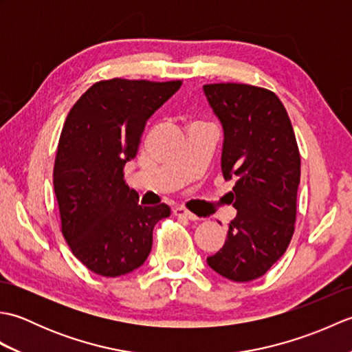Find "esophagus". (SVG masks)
<instances>
[{"mask_svg": "<svg viewBox=\"0 0 352 352\" xmlns=\"http://www.w3.org/2000/svg\"><path fill=\"white\" fill-rule=\"evenodd\" d=\"M174 214L178 216V218H186V219H189V221H197L198 219L197 214H193L192 212H189L188 208H184V207H175L174 208Z\"/></svg>", "mask_w": 352, "mask_h": 352, "instance_id": "34e87169", "label": "esophagus"}]
</instances>
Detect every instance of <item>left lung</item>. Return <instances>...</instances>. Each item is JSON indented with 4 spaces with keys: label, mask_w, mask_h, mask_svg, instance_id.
<instances>
[{
    "label": "left lung",
    "mask_w": 352,
    "mask_h": 352,
    "mask_svg": "<svg viewBox=\"0 0 352 352\" xmlns=\"http://www.w3.org/2000/svg\"><path fill=\"white\" fill-rule=\"evenodd\" d=\"M203 89L223 130L221 168L227 182H236L231 203L237 210L226 243L207 263L231 281H251L271 269L294 236L301 157L274 92L239 83Z\"/></svg>",
    "instance_id": "1"
}]
</instances>
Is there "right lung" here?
Instances as JSON below:
<instances>
[{"label": "right lung", "instance_id": "right-lung-1", "mask_svg": "<svg viewBox=\"0 0 352 352\" xmlns=\"http://www.w3.org/2000/svg\"><path fill=\"white\" fill-rule=\"evenodd\" d=\"M182 86L180 80L111 78L80 96L66 118L54 163L62 233L74 256L102 276L130 274L145 263L166 204L142 207L124 180L146 121Z\"/></svg>", "mask_w": 352, "mask_h": 352}]
</instances>
